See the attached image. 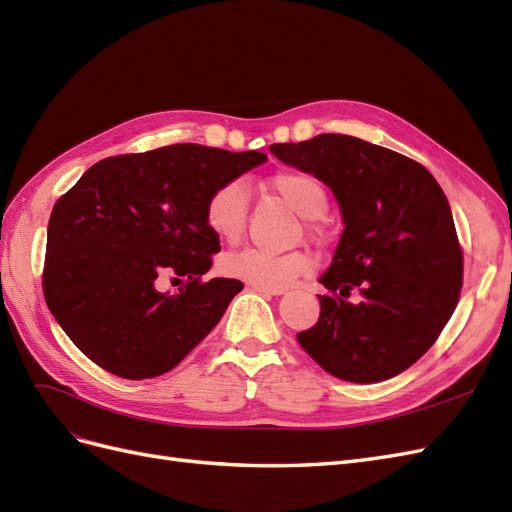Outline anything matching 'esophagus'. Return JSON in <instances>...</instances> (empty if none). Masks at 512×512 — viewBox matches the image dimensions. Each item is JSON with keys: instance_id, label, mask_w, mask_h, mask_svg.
Returning <instances> with one entry per match:
<instances>
[{"instance_id": "obj_1", "label": "esophagus", "mask_w": 512, "mask_h": 512, "mask_svg": "<svg viewBox=\"0 0 512 512\" xmlns=\"http://www.w3.org/2000/svg\"><path fill=\"white\" fill-rule=\"evenodd\" d=\"M250 288L260 292V294H271V297H277V294H284V288H267V286H258V284H250Z\"/></svg>"}]
</instances>
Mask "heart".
Here are the masks:
<instances>
[{
  "label": "heart",
  "instance_id": "1",
  "mask_svg": "<svg viewBox=\"0 0 512 512\" xmlns=\"http://www.w3.org/2000/svg\"><path fill=\"white\" fill-rule=\"evenodd\" d=\"M269 188L305 220H316L327 211V192L301 170H282L269 179ZM247 222V192L241 181H226L215 188L205 203V224L215 237L237 243ZM230 277L267 288H286L312 269L303 252L273 254L260 247H243L222 262Z\"/></svg>",
  "mask_w": 512,
  "mask_h": 512
}]
</instances>
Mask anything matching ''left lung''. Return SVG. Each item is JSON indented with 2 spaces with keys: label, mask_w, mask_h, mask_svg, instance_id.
I'll use <instances>...</instances> for the list:
<instances>
[{
  "label": "left lung",
  "mask_w": 512,
  "mask_h": 512,
  "mask_svg": "<svg viewBox=\"0 0 512 512\" xmlns=\"http://www.w3.org/2000/svg\"><path fill=\"white\" fill-rule=\"evenodd\" d=\"M277 160L329 185L344 218L331 267L320 277V318L299 344L331 376L389 380L414 365L451 320L463 254L451 207L429 170L346 134L275 143ZM359 287L362 301L350 304Z\"/></svg>",
  "instance_id": "1"
}]
</instances>
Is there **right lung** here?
<instances>
[{"label": "right lung", "instance_id": "right-lung-1", "mask_svg": "<svg viewBox=\"0 0 512 512\" xmlns=\"http://www.w3.org/2000/svg\"><path fill=\"white\" fill-rule=\"evenodd\" d=\"M265 160L183 143L91 166L57 200L46 232L44 299L74 346L119 378L145 380L203 342L243 290L228 277L200 282L220 252L205 203ZM164 274L189 284L162 293Z\"/></svg>", "mask_w": 512, "mask_h": 512}]
</instances>
